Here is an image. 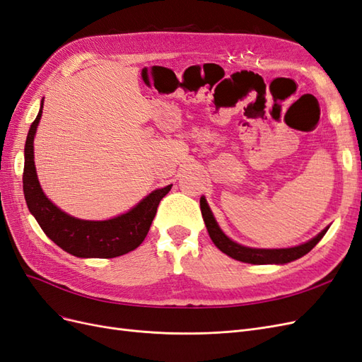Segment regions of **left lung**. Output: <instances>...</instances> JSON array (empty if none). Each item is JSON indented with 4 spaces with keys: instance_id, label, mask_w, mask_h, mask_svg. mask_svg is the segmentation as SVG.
Listing matches in <instances>:
<instances>
[{
    "instance_id": "8db88e82",
    "label": "left lung",
    "mask_w": 362,
    "mask_h": 362,
    "mask_svg": "<svg viewBox=\"0 0 362 362\" xmlns=\"http://www.w3.org/2000/svg\"><path fill=\"white\" fill-rule=\"evenodd\" d=\"M201 213L204 217L206 231H208V234H210L213 243L228 257H231L238 261H243V262H250V264H286V262L298 259V258L303 257L305 254H308V252L320 242L327 231V228L323 229L319 235L310 240V242H306V243H303L300 246H296V247L254 249V247H246V246H242V245L233 242L231 238H228L222 233V229L218 228L216 218H214L210 206H208L204 196L201 198Z\"/></svg>"
}]
</instances>
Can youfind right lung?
Instances as JSON below:
<instances>
[{
	"label": "right lung",
	"instance_id": "right-lung-1",
	"mask_svg": "<svg viewBox=\"0 0 362 362\" xmlns=\"http://www.w3.org/2000/svg\"><path fill=\"white\" fill-rule=\"evenodd\" d=\"M42 107L43 101L25 140L23 182L30 213L36 217L42 231L71 255L80 258H115L134 250L145 240L158 204L169 193L172 184L154 190L133 210L110 221H81L63 213L43 194L36 175L33 140L42 116Z\"/></svg>",
	"mask_w": 362,
	"mask_h": 362
}]
</instances>
